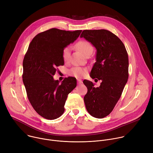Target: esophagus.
<instances>
[{"instance_id":"obj_1","label":"esophagus","mask_w":153,"mask_h":153,"mask_svg":"<svg viewBox=\"0 0 153 153\" xmlns=\"http://www.w3.org/2000/svg\"><path fill=\"white\" fill-rule=\"evenodd\" d=\"M77 83H78V84H81V83H82V80L81 79H77Z\"/></svg>"}]
</instances>
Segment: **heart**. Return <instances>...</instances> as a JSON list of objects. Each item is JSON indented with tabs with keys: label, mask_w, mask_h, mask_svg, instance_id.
<instances>
[{
	"label": "heart",
	"mask_w": 153,
	"mask_h": 153,
	"mask_svg": "<svg viewBox=\"0 0 153 153\" xmlns=\"http://www.w3.org/2000/svg\"><path fill=\"white\" fill-rule=\"evenodd\" d=\"M76 47L78 50L84 55L87 56L90 53H93V47L91 44V43L86 40H80L76 44ZM71 47H65L62 52V56L64 62H67L70 59L71 56ZM87 73V70L86 68L76 67L71 69L69 71V74L74 77L80 78L85 76Z\"/></svg>",
	"instance_id": "1"
}]
</instances>
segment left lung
<instances>
[{
	"label": "left lung",
	"mask_w": 153,
	"mask_h": 153,
	"mask_svg": "<svg viewBox=\"0 0 153 153\" xmlns=\"http://www.w3.org/2000/svg\"><path fill=\"white\" fill-rule=\"evenodd\" d=\"M80 37L90 42L97 50L96 62L90 77L102 80L100 86L96 88L92 82L83 80L88 89L84 102L90 115L103 118L113 111L128 81V53L123 42L110 31L86 30Z\"/></svg>",
	"instance_id": "8db88e82"
}]
</instances>
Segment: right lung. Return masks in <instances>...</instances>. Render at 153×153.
Returning a JSON list of instances; mask_svg holds the SVG:
<instances>
[{
  "mask_svg": "<svg viewBox=\"0 0 153 153\" xmlns=\"http://www.w3.org/2000/svg\"><path fill=\"white\" fill-rule=\"evenodd\" d=\"M82 30L51 28L37 34L31 42L23 61V82L28 100L42 117L56 119L64 113L68 95L76 87V79L69 77L59 84L53 76L64 65L63 49L74 42Z\"/></svg>",
  "mask_w": 153,
  "mask_h": 153,
  "instance_id": "1",
  "label": "right lung"
}]
</instances>
